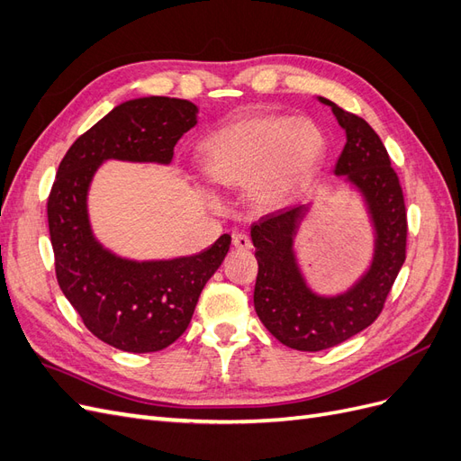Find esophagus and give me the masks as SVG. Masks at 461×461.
Segmentation results:
<instances>
[{
    "mask_svg": "<svg viewBox=\"0 0 461 461\" xmlns=\"http://www.w3.org/2000/svg\"><path fill=\"white\" fill-rule=\"evenodd\" d=\"M232 244H234V248H239V249H249V248H252V240H249V236L244 234V232L232 234Z\"/></svg>",
    "mask_w": 461,
    "mask_h": 461,
    "instance_id": "34e87169",
    "label": "esophagus"
}]
</instances>
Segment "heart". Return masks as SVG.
<instances>
[{"label":"heart","mask_w":461,"mask_h":461,"mask_svg":"<svg viewBox=\"0 0 461 461\" xmlns=\"http://www.w3.org/2000/svg\"><path fill=\"white\" fill-rule=\"evenodd\" d=\"M327 138L310 119L252 115L236 119L203 142V165L221 186H248L263 209L286 205L310 183Z\"/></svg>","instance_id":"heart-1"}]
</instances>
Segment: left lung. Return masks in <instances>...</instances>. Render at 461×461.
<instances>
[{
  "mask_svg": "<svg viewBox=\"0 0 461 461\" xmlns=\"http://www.w3.org/2000/svg\"><path fill=\"white\" fill-rule=\"evenodd\" d=\"M342 131L346 146L334 175L364 202L373 230V254L354 285L321 294L305 276L296 252V234L312 203H298L261 217L252 225L258 278L254 308L273 337L300 352H319L367 329L406 259V205L400 180L390 167L381 138L369 124L325 97Z\"/></svg>",
  "mask_w": 461,
  "mask_h": 461,
  "instance_id": "8db88e82",
  "label": "left lung"
}]
</instances>
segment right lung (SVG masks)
<instances>
[{
  "label": "right lung",
  "instance_id": "add662e5",
  "mask_svg": "<svg viewBox=\"0 0 461 461\" xmlns=\"http://www.w3.org/2000/svg\"><path fill=\"white\" fill-rule=\"evenodd\" d=\"M196 122L198 107L188 100L136 97L111 109L59 163L48 200L58 283L86 329L117 350L159 352L186 330L205 283L229 252L230 234L192 256L142 261L117 256L92 230L94 175L109 159L169 165L180 136Z\"/></svg>",
  "mask_w": 461,
  "mask_h": 461
}]
</instances>
